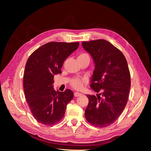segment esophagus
<instances>
[{"label":"esophagus","mask_w":151,"mask_h":151,"mask_svg":"<svg viewBox=\"0 0 151 151\" xmlns=\"http://www.w3.org/2000/svg\"><path fill=\"white\" fill-rule=\"evenodd\" d=\"M81 95H82V94L80 93H78V92H75L74 93V96L75 97H79Z\"/></svg>","instance_id":"esophagus-1"}]
</instances>
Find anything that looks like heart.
Segmentation results:
<instances>
[{
	"label": "heart",
	"mask_w": 151,
	"mask_h": 151,
	"mask_svg": "<svg viewBox=\"0 0 151 151\" xmlns=\"http://www.w3.org/2000/svg\"><path fill=\"white\" fill-rule=\"evenodd\" d=\"M84 55H88L86 53H82L79 57L84 56ZM86 81H87L86 79H82V78H79V77H76V78H74L72 80L71 84L75 89H80L83 88L84 84L86 83Z\"/></svg>",
	"instance_id": "b5f03b06"
}]
</instances>
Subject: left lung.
I'll use <instances>...</instances> for the list:
<instances>
[{
  "label": "left lung",
  "mask_w": 151,
  "mask_h": 151,
  "mask_svg": "<svg viewBox=\"0 0 151 151\" xmlns=\"http://www.w3.org/2000/svg\"><path fill=\"white\" fill-rule=\"evenodd\" d=\"M82 45L94 63L90 86L99 93L87 95L86 119L95 127H106L116 121L127 103L130 89L129 66L122 52L106 40L84 42Z\"/></svg>",
  "instance_id": "left-lung-1"
}]
</instances>
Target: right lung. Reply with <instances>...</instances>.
<instances>
[{
  "mask_svg": "<svg viewBox=\"0 0 151 151\" xmlns=\"http://www.w3.org/2000/svg\"><path fill=\"white\" fill-rule=\"evenodd\" d=\"M79 45L78 42H50L36 50L27 60L23 77L25 98L39 123L51 126L64 116L74 93L70 89L55 91L53 77L62 73L63 62Z\"/></svg>",
  "mask_w": 151,
  "mask_h": 151,
  "instance_id": "right-lung-1",
  "label": "right lung"
}]
</instances>
